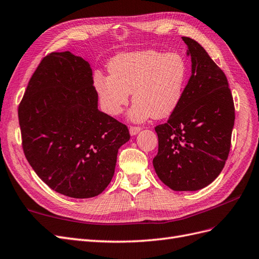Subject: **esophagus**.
Returning a JSON list of instances; mask_svg holds the SVG:
<instances>
[{
  "label": "esophagus",
  "mask_w": 259,
  "mask_h": 259,
  "mask_svg": "<svg viewBox=\"0 0 259 259\" xmlns=\"http://www.w3.org/2000/svg\"><path fill=\"white\" fill-rule=\"evenodd\" d=\"M142 131V128L140 127H138V126H132L131 128H130V134L132 135V136H135V135H137L138 133Z\"/></svg>",
  "instance_id": "34e87169"
}]
</instances>
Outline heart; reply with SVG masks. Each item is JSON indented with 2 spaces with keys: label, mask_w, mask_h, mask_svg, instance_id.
I'll list each match as a JSON object with an SVG mask.
<instances>
[{
  "label": "heart",
  "mask_w": 259,
  "mask_h": 259,
  "mask_svg": "<svg viewBox=\"0 0 259 259\" xmlns=\"http://www.w3.org/2000/svg\"><path fill=\"white\" fill-rule=\"evenodd\" d=\"M110 76L97 75L95 90L104 111L119 115L133 93L130 117L143 122L163 119L178 107L188 77V62L182 54L154 50L120 54L108 66Z\"/></svg>",
  "instance_id": "1"
}]
</instances>
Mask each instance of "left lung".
Returning <instances> with one entry per match:
<instances>
[{
    "instance_id": "1",
    "label": "left lung",
    "mask_w": 259,
    "mask_h": 259,
    "mask_svg": "<svg viewBox=\"0 0 259 259\" xmlns=\"http://www.w3.org/2000/svg\"><path fill=\"white\" fill-rule=\"evenodd\" d=\"M191 57V76L168 121L158 125L156 175L175 191H197L213 183L230 151L234 105L223 70L206 51L183 36Z\"/></svg>"
}]
</instances>
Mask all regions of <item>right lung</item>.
Returning a JSON list of instances; mask_svg holds the SVG:
<instances>
[{
    "mask_svg": "<svg viewBox=\"0 0 259 259\" xmlns=\"http://www.w3.org/2000/svg\"><path fill=\"white\" fill-rule=\"evenodd\" d=\"M88 61L70 52L44 57L18 108L22 148L51 189L74 199L96 197L114 175L126 125L98 109Z\"/></svg>",
    "mask_w": 259,
    "mask_h": 259,
    "instance_id": "add662e5",
    "label": "right lung"
}]
</instances>
